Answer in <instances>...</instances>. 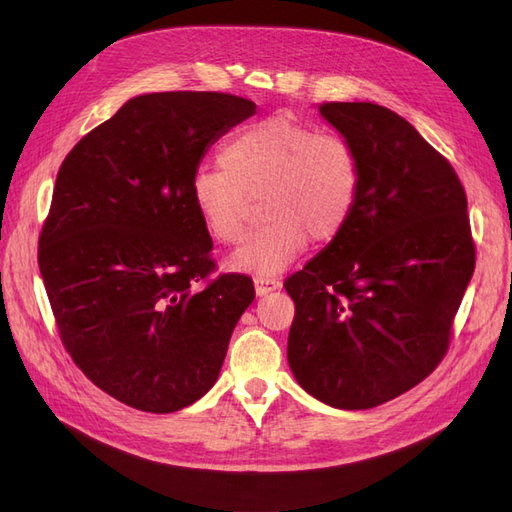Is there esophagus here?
Here are the masks:
<instances>
[{
    "instance_id": "obj_1",
    "label": "esophagus",
    "mask_w": 512,
    "mask_h": 512,
    "mask_svg": "<svg viewBox=\"0 0 512 512\" xmlns=\"http://www.w3.org/2000/svg\"><path fill=\"white\" fill-rule=\"evenodd\" d=\"M254 288L258 296H267L269 292H275L281 288L279 279H271V277H256L254 279Z\"/></svg>"
}]
</instances>
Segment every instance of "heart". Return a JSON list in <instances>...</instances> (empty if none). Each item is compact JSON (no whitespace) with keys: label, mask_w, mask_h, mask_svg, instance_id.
<instances>
[{"label":"heart","mask_w":512,"mask_h":512,"mask_svg":"<svg viewBox=\"0 0 512 512\" xmlns=\"http://www.w3.org/2000/svg\"><path fill=\"white\" fill-rule=\"evenodd\" d=\"M220 161L197 167L190 180L203 231L218 243L239 241L250 199L260 195L267 218L228 258L233 271L279 275L307 250L311 237L320 243L337 239L356 211L362 169L354 144L290 112L237 131Z\"/></svg>","instance_id":"b5f03b06"}]
</instances>
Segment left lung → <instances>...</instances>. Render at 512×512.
Here are the masks:
<instances>
[{
  "mask_svg": "<svg viewBox=\"0 0 512 512\" xmlns=\"http://www.w3.org/2000/svg\"><path fill=\"white\" fill-rule=\"evenodd\" d=\"M360 156L345 231L286 279L288 364L307 394L360 411L409 392L443 360L474 273L466 192L447 158L377 103H322Z\"/></svg>",
  "mask_w": 512,
  "mask_h": 512,
  "instance_id": "obj_1",
  "label": "left lung"
}]
</instances>
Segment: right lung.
Wrapping results in <instances>:
<instances>
[{
  "mask_svg": "<svg viewBox=\"0 0 512 512\" xmlns=\"http://www.w3.org/2000/svg\"><path fill=\"white\" fill-rule=\"evenodd\" d=\"M256 114L224 93L129 99L65 156L40 235V273L82 373L146 413H173L218 381L254 301L248 275L214 269L190 201L209 146Z\"/></svg>",
  "mask_w": 512,
  "mask_h": 512,
  "instance_id": "right-lung-1",
  "label": "right lung"
}]
</instances>
